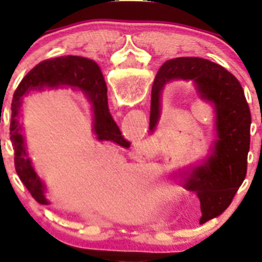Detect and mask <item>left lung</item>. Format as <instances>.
<instances>
[{"mask_svg": "<svg viewBox=\"0 0 262 262\" xmlns=\"http://www.w3.org/2000/svg\"><path fill=\"white\" fill-rule=\"evenodd\" d=\"M193 81L201 98L215 108L216 140L211 155L194 168L184 186L196 193L201 201L202 221L222 214L247 174L251 144V111L237 78L216 62L201 57H177L164 62L157 72L151 94V133L161 111V90L168 81ZM207 214V217L204 215Z\"/></svg>", "mask_w": 262, "mask_h": 262, "instance_id": "1", "label": "left lung"}]
</instances>
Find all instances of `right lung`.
Returning a JSON list of instances; mask_svg holds the SVG:
<instances>
[{
    "label": "right lung",
    "instance_id": "obj_1",
    "mask_svg": "<svg viewBox=\"0 0 262 262\" xmlns=\"http://www.w3.org/2000/svg\"><path fill=\"white\" fill-rule=\"evenodd\" d=\"M69 85L82 89L93 105L94 133L98 140H111L124 148L129 143L120 134L119 127L111 118L107 106V88L102 72L93 60L80 56H66L40 62L25 76L18 85L11 103L10 140L14 148V165L18 177L26 186L32 198L40 205H50L45 196V185L35 173L26 152L22 126L19 124V111L22 97L30 90L43 86Z\"/></svg>",
    "mask_w": 262,
    "mask_h": 262
}]
</instances>
